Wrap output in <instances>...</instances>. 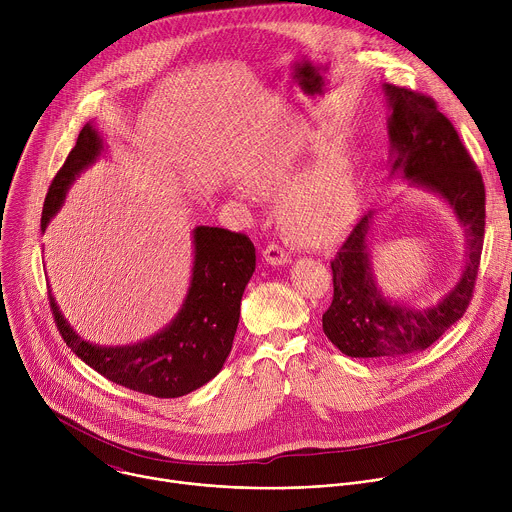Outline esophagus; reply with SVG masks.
Listing matches in <instances>:
<instances>
[{"instance_id":"obj_1","label":"esophagus","mask_w":512,"mask_h":512,"mask_svg":"<svg viewBox=\"0 0 512 512\" xmlns=\"http://www.w3.org/2000/svg\"><path fill=\"white\" fill-rule=\"evenodd\" d=\"M263 259H265L269 265H287V263L291 261L289 253H287L281 245H277V243H271V245L265 247Z\"/></svg>"}]
</instances>
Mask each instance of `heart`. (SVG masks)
<instances>
[{
    "label": "heart",
    "instance_id": "heart-1",
    "mask_svg": "<svg viewBox=\"0 0 512 512\" xmlns=\"http://www.w3.org/2000/svg\"><path fill=\"white\" fill-rule=\"evenodd\" d=\"M302 154L285 150L267 160L253 184L269 194H281L279 216L285 231L298 243L324 247L336 241L356 214V176L346 148L334 145L302 174Z\"/></svg>",
    "mask_w": 512,
    "mask_h": 512
}]
</instances>
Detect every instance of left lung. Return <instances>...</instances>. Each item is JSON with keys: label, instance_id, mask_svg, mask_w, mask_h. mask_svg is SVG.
Returning a JSON list of instances; mask_svg holds the SVG:
<instances>
[{"label": "left lung", "instance_id": "obj_1", "mask_svg": "<svg viewBox=\"0 0 512 512\" xmlns=\"http://www.w3.org/2000/svg\"><path fill=\"white\" fill-rule=\"evenodd\" d=\"M391 176L442 196L466 233V265L450 294L427 308L391 302L371 267L373 212L364 214L330 261L334 296L322 316L324 334L352 358H397L429 348L470 306L484 245L486 192L482 174L437 103L417 91L385 85Z\"/></svg>", "mask_w": 512, "mask_h": 512}]
</instances>
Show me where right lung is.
<instances>
[{
  "instance_id": "obj_1",
  "label": "right lung",
  "mask_w": 512,
  "mask_h": 512,
  "mask_svg": "<svg viewBox=\"0 0 512 512\" xmlns=\"http://www.w3.org/2000/svg\"><path fill=\"white\" fill-rule=\"evenodd\" d=\"M101 150L99 131L87 123L48 188L42 231L62 206L72 180L99 158ZM253 271L255 247L247 235L196 227L190 287L178 316L156 336L131 346H97L83 340L64 320L50 291L48 300L66 346L91 369L131 391L174 399L206 385L223 369Z\"/></svg>"
}]
</instances>
